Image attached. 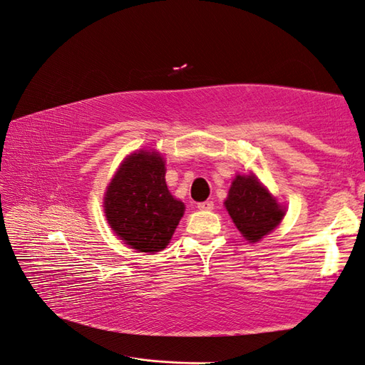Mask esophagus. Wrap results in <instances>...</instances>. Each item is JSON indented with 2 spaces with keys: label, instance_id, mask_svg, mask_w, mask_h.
Segmentation results:
<instances>
[{
  "label": "esophagus",
  "instance_id": "34e87169",
  "mask_svg": "<svg viewBox=\"0 0 365 365\" xmlns=\"http://www.w3.org/2000/svg\"><path fill=\"white\" fill-rule=\"evenodd\" d=\"M197 207L200 210H212L214 209V201H203V203H198Z\"/></svg>",
  "mask_w": 365,
  "mask_h": 365
}]
</instances>
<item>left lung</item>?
Masks as SVG:
<instances>
[{
  "instance_id": "8db88e82",
  "label": "left lung",
  "mask_w": 365,
  "mask_h": 365,
  "mask_svg": "<svg viewBox=\"0 0 365 365\" xmlns=\"http://www.w3.org/2000/svg\"><path fill=\"white\" fill-rule=\"evenodd\" d=\"M225 206L237 230L250 242H257L277 228L284 215L282 207L253 175L236 176Z\"/></svg>"
}]
</instances>
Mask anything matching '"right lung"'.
I'll use <instances>...</instances> for the list:
<instances>
[{
    "label": "right lung",
    "mask_w": 365,
    "mask_h": 365,
    "mask_svg": "<svg viewBox=\"0 0 365 365\" xmlns=\"http://www.w3.org/2000/svg\"><path fill=\"white\" fill-rule=\"evenodd\" d=\"M108 222L117 236L142 253L164 250L184 214V203L165 184V164L158 153L129 156L104 197Z\"/></svg>",
    "instance_id": "add662e5"
}]
</instances>
